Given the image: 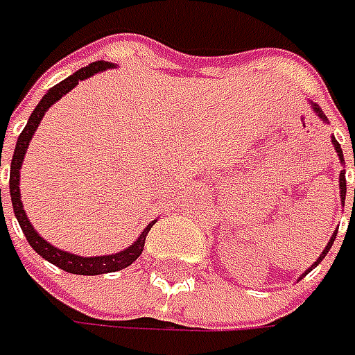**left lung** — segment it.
<instances>
[{"label":"left lung","mask_w":355,"mask_h":355,"mask_svg":"<svg viewBox=\"0 0 355 355\" xmlns=\"http://www.w3.org/2000/svg\"><path fill=\"white\" fill-rule=\"evenodd\" d=\"M312 108H314V112H316V114H318V116H320L322 120H328V118L324 116V112H322V110H320V106H318V104H312ZM332 144H334L336 152H338V156H340V162H342V164H344V154H342V148H340V144H338V140H336L334 136H332ZM354 164H355V150H354ZM340 199H342V203H344V201H346V170H342V171H340ZM354 205H355V189H354ZM336 235H338V229H336V231H334V235H332V239H330V241H328V245H326V249H324V251H322L320 257H318V261H316V263H314V265L310 266V268H308V270H306V272H304V275H302V277H306L308 272H310V270H312V268H314V266H316V265H320V263H322V259H324V257H326V254H328V251H330V249H332V245H334V239H336ZM302 277H300V279H302Z\"/></svg>","instance_id":"obj_1"}]
</instances>
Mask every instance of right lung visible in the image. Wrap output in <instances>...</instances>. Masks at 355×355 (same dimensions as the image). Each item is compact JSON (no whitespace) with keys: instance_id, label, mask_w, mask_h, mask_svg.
Returning a JSON list of instances; mask_svg holds the SVG:
<instances>
[{"instance_id":"add662e5","label":"right lung","mask_w":355,"mask_h":355,"mask_svg":"<svg viewBox=\"0 0 355 355\" xmlns=\"http://www.w3.org/2000/svg\"><path fill=\"white\" fill-rule=\"evenodd\" d=\"M114 62L108 61H96L90 62L89 67H83L78 69L76 73L61 80L59 85H55L53 89L47 90V94L39 101V104L35 106V110L31 112V116L27 120V126L23 128V132L17 138V144H15V152H13V159H11V171H9V196H11V203H13V213L19 221L21 229L25 233V237L29 241V245L33 247V251H37V254H41L45 261L53 263L55 266H59L62 270L71 272V275H104V272H116V270H122L130 266L144 251V243H146V235L148 231L152 229V225L156 221H152L150 225L146 227L142 231V235L136 239L128 249L124 251L114 252V254H103V257H80V254H73V252L61 251L57 247H53L51 243H47L45 239L41 237L35 227L29 223L27 219V213L23 209V203H21V193H19V170L21 164H23V157H25V152L29 148V142L33 138L35 130L39 126V122L43 120L45 112L53 104L57 103L59 98H62L69 90H73L78 85V80H85L89 78L94 73H101V71H106V69H112ZM0 166H1V152H0ZM0 205H1V189H0Z\"/></svg>"}]
</instances>
